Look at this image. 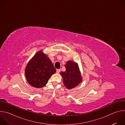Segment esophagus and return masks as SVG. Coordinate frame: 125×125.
Listing matches in <instances>:
<instances>
[{"mask_svg":"<svg viewBox=\"0 0 125 125\" xmlns=\"http://www.w3.org/2000/svg\"><path fill=\"white\" fill-rule=\"evenodd\" d=\"M60 72V69H57L56 70V72L57 73H59Z\"/></svg>","mask_w":125,"mask_h":125,"instance_id":"esophagus-1","label":"esophagus"}]
</instances>
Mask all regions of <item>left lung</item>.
Here are the masks:
<instances>
[{
    "label": "left lung",
    "mask_w": 125,
    "mask_h": 125,
    "mask_svg": "<svg viewBox=\"0 0 125 125\" xmlns=\"http://www.w3.org/2000/svg\"><path fill=\"white\" fill-rule=\"evenodd\" d=\"M66 71L61 72V75L65 86L69 90L74 88L82 82V78L77 63L68 61L65 64Z\"/></svg>",
    "instance_id": "obj_1"
}]
</instances>
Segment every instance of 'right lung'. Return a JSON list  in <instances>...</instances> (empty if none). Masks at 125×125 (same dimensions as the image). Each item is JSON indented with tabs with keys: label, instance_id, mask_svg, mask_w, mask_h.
<instances>
[{
	"label": "right lung",
	"instance_id": "add662e5",
	"mask_svg": "<svg viewBox=\"0 0 125 125\" xmlns=\"http://www.w3.org/2000/svg\"><path fill=\"white\" fill-rule=\"evenodd\" d=\"M56 69L47 56L40 51L30 60L25 68V76L32 86L41 88L45 86Z\"/></svg>",
	"mask_w": 125,
	"mask_h": 125
}]
</instances>
